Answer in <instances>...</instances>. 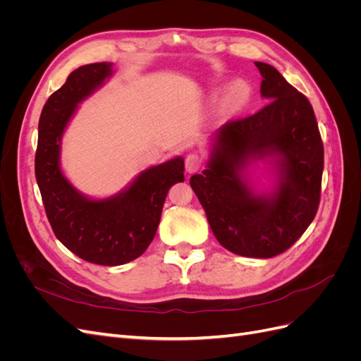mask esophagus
<instances>
[{
	"mask_svg": "<svg viewBox=\"0 0 361 361\" xmlns=\"http://www.w3.org/2000/svg\"><path fill=\"white\" fill-rule=\"evenodd\" d=\"M202 166H203V159L199 155L191 154L185 158V170H187V173H190V174L199 171L202 169Z\"/></svg>",
	"mask_w": 361,
	"mask_h": 361,
	"instance_id": "esophagus-1",
	"label": "esophagus"
}]
</instances>
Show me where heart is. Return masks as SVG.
<instances>
[{
	"instance_id": "1",
	"label": "heart",
	"mask_w": 361,
	"mask_h": 361,
	"mask_svg": "<svg viewBox=\"0 0 361 361\" xmlns=\"http://www.w3.org/2000/svg\"><path fill=\"white\" fill-rule=\"evenodd\" d=\"M245 96H247V87L241 82H236L231 89V93H228V97H231L232 102H241L244 101Z\"/></svg>"
}]
</instances>
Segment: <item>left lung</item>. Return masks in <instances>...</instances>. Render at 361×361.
<instances>
[{"instance_id":"8db88e82","label":"left lung","mask_w":361,"mask_h":361,"mask_svg":"<svg viewBox=\"0 0 361 361\" xmlns=\"http://www.w3.org/2000/svg\"><path fill=\"white\" fill-rule=\"evenodd\" d=\"M255 64L269 102L220 128L206 170L190 185L218 243L239 256L268 259L297 243L318 212L324 145L307 97L271 64ZM265 156L279 158V183L257 196L240 173L251 159Z\"/></svg>"}]
</instances>
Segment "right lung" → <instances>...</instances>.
Returning a JSON list of instances; mask_svg holds the SVG:
<instances>
[{
	"label": "right lung",
	"instance_id": "right-lung-1",
	"mask_svg": "<svg viewBox=\"0 0 361 361\" xmlns=\"http://www.w3.org/2000/svg\"><path fill=\"white\" fill-rule=\"evenodd\" d=\"M111 75V63L75 69L43 106L35 171L43 206L59 241L96 265L117 267L140 257L154 239L171 185L183 182V158L150 167L114 197L90 200L60 169L61 135L76 106Z\"/></svg>",
	"mask_w": 361,
	"mask_h": 361
}]
</instances>
